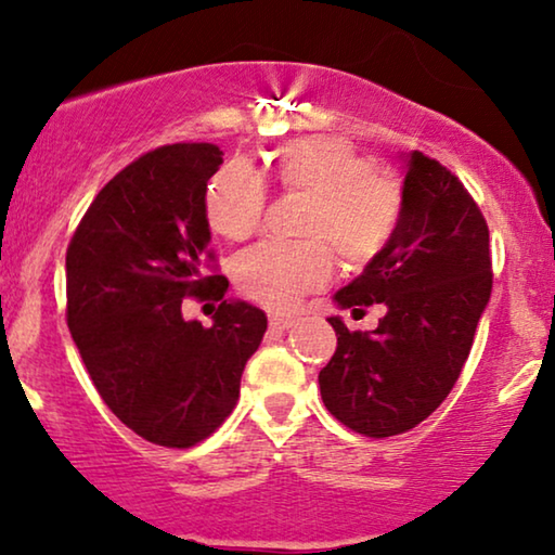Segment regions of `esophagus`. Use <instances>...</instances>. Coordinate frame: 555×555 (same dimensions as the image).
Instances as JSON below:
<instances>
[{
  "instance_id": "esophagus-1",
  "label": "esophagus",
  "mask_w": 555,
  "mask_h": 555,
  "mask_svg": "<svg viewBox=\"0 0 555 555\" xmlns=\"http://www.w3.org/2000/svg\"><path fill=\"white\" fill-rule=\"evenodd\" d=\"M269 325H271V330H279V333H284V330H289V327L297 325V320H294V318H282V314H271Z\"/></svg>"
}]
</instances>
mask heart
<instances>
[{
    "label": "heart",
    "instance_id": "1",
    "mask_svg": "<svg viewBox=\"0 0 555 555\" xmlns=\"http://www.w3.org/2000/svg\"><path fill=\"white\" fill-rule=\"evenodd\" d=\"M279 184L310 196L301 235L318 237L297 245L258 243L235 258V284L245 297L292 310L305 294L318 292L333 276L335 254L350 266L369 263L395 235L402 215V189L387 173L335 135H312L286 143L273 158ZM266 186L254 166L230 160L209 179L205 209L209 228L228 241H245L261 225Z\"/></svg>",
    "mask_w": 555,
    "mask_h": 555
}]
</instances>
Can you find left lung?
Wrapping results in <instances>:
<instances>
[{"label":"left lung","instance_id":"1","mask_svg":"<svg viewBox=\"0 0 555 555\" xmlns=\"http://www.w3.org/2000/svg\"><path fill=\"white\" fill-rule=\"evenodd\" d=\"M402 215L361 276L335 292L340 310L384 305L376 330L327 318L338 348L320 371L322 402L369 438L412 430L459 382L492 294L489 228L464 184L420 151L402 153Z\"/></svg>","mask_w":555,"mask_h":555}]
</instances>
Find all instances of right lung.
Listing matches in <instances>:
<instances>
[{
  "instance_id": "obj_1",
  "label": "right lung",
  "mask_w": 555,
  "mask_h": 555,
  "mask_svg": "<svg viewBox=\"0 0 555 555\" xmlns=\"http://www.w3.org/2000/svg\"><path fill=\"white\" fill-rule=\"evenodd\" d=\"M220 164L215 143L145 153L94 196L66 254L68 330L91 382L132 433L166 448L222 425L269 325L205 273V194ZM184 296L223 299L212 328L180 314Z\"/></svg>"
}]
</instances>
